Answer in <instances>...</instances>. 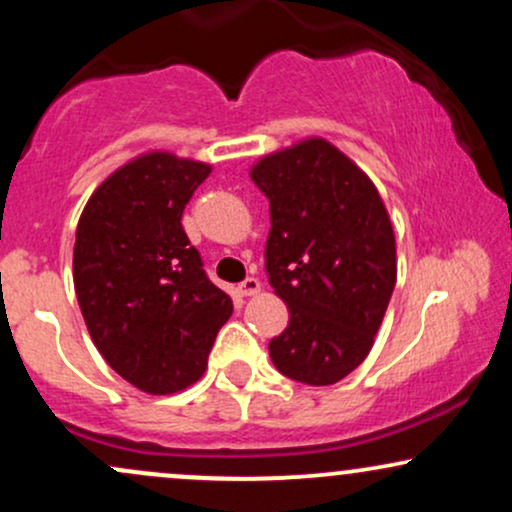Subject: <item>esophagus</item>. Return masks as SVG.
Returning <instances> with one entry per match:
<instances>
[{"instance_id":"obj_1","label":"esophagus","mask_w":512,"mask_h":512,"mask_svg":"<svg viewBox=\"0 0 512 512\" xmlns=\"http://www.w3.org/2000/svg\"><path fill=\"white\" fill-rule=\"evenodd\" d=\"M260 289H262L260 279L250 276V279H245L243 284L238 286V293H240V296H257V293H260Z\"/></svg>"}]
</instances>
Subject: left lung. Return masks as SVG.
Returning <instances> with one entry per match:
<instances>
[{
  "mask_svg": "<svg viewBox=\"0 0 512 512\" xmlns=\"http://www.w3.org/2000/svg\"><path fill=\"white\" fill-rule=\"evenodd\" d=\"M250 178L269 199L267 274L289 308L269 342L286 378L334 385L373 349L397 281V245L383 197L322 137L262 156Z\"/></svg>",
  "mask_w": 512,
  "mask_h": 512,
  "instance_id": "8db88e82",
  "label": "left lung"
}]
</instances>
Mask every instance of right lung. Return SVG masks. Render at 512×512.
Returning <instances> with one entry per match:
<instances>
[{
	"mask_svg": "<svg viewBox=\"0 0 512 512\" xmlns=\"http://www.w3.org/2000/svg\"><path fill=\"white\" fill-rule=\"evenodd\" d=\"M209 173L204 161L146 151L93 190L76 226L74 289L86 330L108 366L149 395L197 383L233 313L180 223Z\"/></svg>",
	"mask_w": 512,
	"mask_h": 512,
	"instance_id": "add662e5",
	"label": "right lung"
}]
</instances>
